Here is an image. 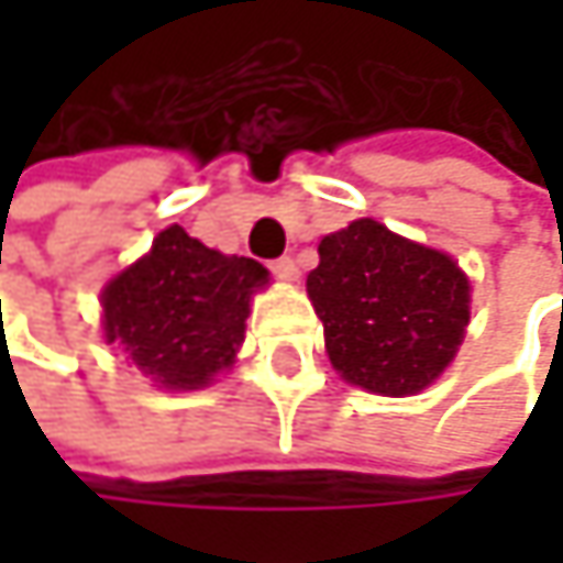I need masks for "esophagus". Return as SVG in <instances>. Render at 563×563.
I'll return each mask as SVG.
<instances>
[{"mask_svg": "<svg viewBox=\"0 0 563 563\" xmlns=\"http://www.w3.org/2000/svg\"><path fill=\"white\" fill-rule=\"evenodd\" d=\"M271 274L277 277V280H296L299 277V267H296V261L292 257H277L274 264H271Z\"/></svg>", "mask_w": 563, "mask_h": 563, "instance_id": "1", "label": "esophagus"}]
</instances>
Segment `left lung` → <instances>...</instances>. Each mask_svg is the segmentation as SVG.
I'll use <instances>...</instances> for the list:
<instances>
[{
    "mask_svg": "<svg viewBox=\"0 0 563 563\" xmlns=\"http://www.w3.org/2000/svg\"><path fill=\"white\" fill-rule=\"evenodd\" d=\"M306 292L322 319L332 368L385 397L433 385L470 325V280L456 261L372 218L319 241Z\"/></svg>",
    "mask_w": 563,
    "mask_h": 563,
    "instance_id": "obj_1",
    "label": "left lung"
}]
</instances>
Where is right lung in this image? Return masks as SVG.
Returning <instances> with one entry per match:
<instances>
[{"label": "right lung", "instance_id": "add662e5", "mask_svg": "<svg viewBox=\"0 0 563 563\" xmlns=\"http://www.w3.org/2000/svg\"><path fill=\"white\" fill-rule=\"evenodd\" d=\"M264 286V264L211 251L172 224L103 286V339L159 388L195 391L234 365L251 296Z\"/></svg>", "mask_w": 563, "mask_h": 563}]
</instances>
